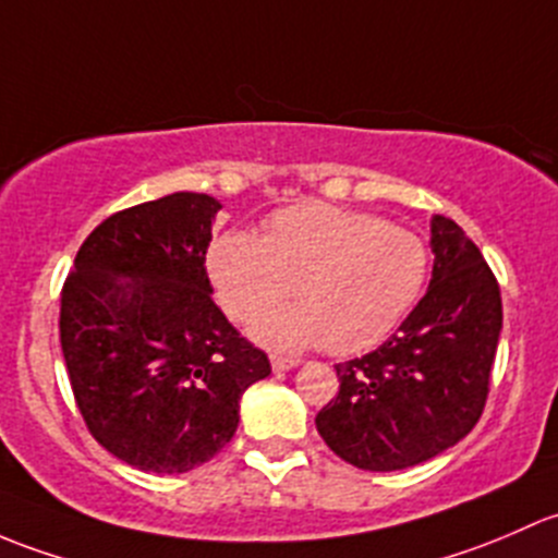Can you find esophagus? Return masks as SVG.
<instances>
[{
	"label": "esophagus",
	"mask_w": 558,
	"mask_h": 558,
	"mask_svg": "<svg viewBox=\"0 0 558 558\" xmlns=\"http://www.w3.org/2000/svg\"><path fill=\"white\" fill-rule=\"evenodd\" d=\"M295 365H298L295 357H281V354H271L274 371H290V367H295Z\"/></svg>",
	"instance_id": "esophagus-1"
}]
</instances>
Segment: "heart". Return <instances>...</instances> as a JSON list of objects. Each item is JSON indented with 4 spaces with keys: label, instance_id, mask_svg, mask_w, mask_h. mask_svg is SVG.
Wrapping results in <instances>:
<instances>
[{
    "label": "heart",
    "instance_id": "b5f03b06",
    "mask_svg": "<svg viewBox=\"0 0 558 558\" xmlns=\"http://www.w3.org/2000/svg\"><path fill=\"white\" fill-rule=\"evenodd\" d=\"M206 274L236 322L260 317L292 290L298 306L257 319V341L357 354L381 343L418 301L427 250L416 233L373 215L298 204L274 211L260 239L220 233L206 252Z\"/></svg>",
    "mask_w": 558,
    "mask_h": 558
}]
</instances>
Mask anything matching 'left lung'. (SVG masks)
<instances>
[{
	"instance_id": "1",
	"label": "left lung",
	"mask_w": 558,
	"mask_h": 558,
	"mask_svg": "<svg viewBox=\"0 0 558 558\" xmlns=\"http://www.w3.org/2000/svg\"><path fill=\"white\" fill-rule=\"evenodd\" d=\"M427 292L392 338L338 363V395L317 413L327 446L360 470L389 473L438 457L484 413L502 330L492 268L462 228L433 217Z\"/></svg>"
}]
</instances>
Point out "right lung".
Returning a JSON list of instances; mask_svg holds the SVG:
<instances>
[{"label": "right lung", "mask_w": 558, "mask_h": 558, "mask_svg": "<svg viewBox=\"0 0 558 558\" xmlns=\"http://www.w3.org/2000/svg\"><path fill=\"white\" fill-rule=\"evenodd\" d=\"M220 201L171 193L94 228L61 290V352L88 433L145 473H187L231 444L239 400L271 373L211 301Z\"/></svg>", "instance_id": "1"}]
</instances>
